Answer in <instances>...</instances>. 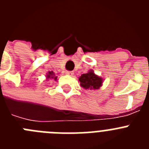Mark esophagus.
<instances>
[{
	"label": "esophagus",
	"mask_w": 149,
	"mask_h": 149,
	"mask_svg": "<svg viewBox=\"0 0 149 149\" xmlns=\"http://www.w3.org/2000/svg\"><path fill=\"white\" fill-rule=\"evenodd\" d=\"M65 74H68V75H70V76L74 75V72H72V71H66V72H65Z\"/></svg>",
	"instance_id": "34e87169"
}]
</instances>
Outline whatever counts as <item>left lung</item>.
Returning <instances> with one entry per match:
<instances>
[{"instance_id": "1", "label": "left lung", "mask_w": 149, "mask_h": 149, "mask_svg": "<svg viewBox=\"0 0 149 149\" xmlns=\"http://www.w3.org/2000/svg\"><path fill=\"white\" fill-rule=\"evenodd\" d=\"M81 86L85 89H98L101 86L103 80L97 76L93 71H89L88 73L83 74L79 77Z\"/></svg>"}]
</instances>
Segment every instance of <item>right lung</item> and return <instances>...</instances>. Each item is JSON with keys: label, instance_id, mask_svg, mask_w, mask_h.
I'll use <instances>...</instances> for the list:
<instances>
[{"label": "right lung", "instance_id": "right-lung-1", "mask_svg": "<svg viewBox=\"0 0 149 149\" xmlns=\"http://www.w3.org/2000/svg\"><path fill=\"white\" fill-rule=\"evenodd\" d=\"M47 78H54L56 81V77H55L54 74L53 72H49L48 74H47Z\"/></svg>", "mask_w": 149, "mask_h": 149}]
</instances>
